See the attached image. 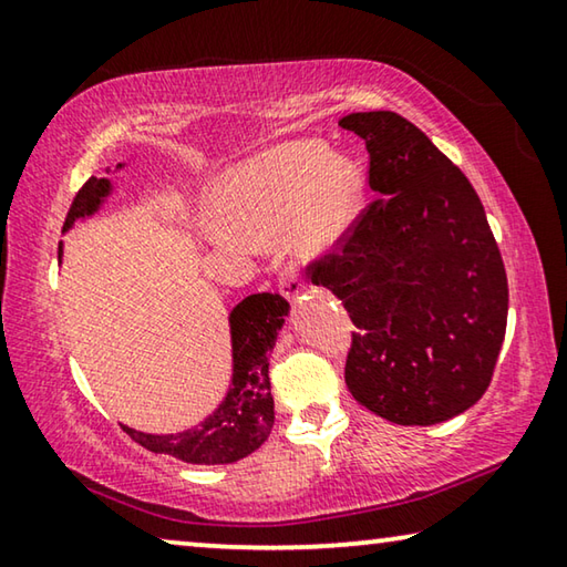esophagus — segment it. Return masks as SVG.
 Masks as SVG:
<instances>
[{
  "label": "esophagus",
  "mask_w": 567,
  "mask_h": 567,
  "mask_svg": "<svg viewBox=\"0 0 567 567\" xmlns=\"http://www.w3.org/2000/svg\"><path fill=\"white\" fill-rule=\"evenodd\" d=\"M302 287H305V285H302L300 275H297L295 267H292V265L285 267L282 275H280V292H282L285 297H290V300H295V297L302 292Z\"/></svg>",
  "instance_id": "34e87169"
}]
</instances>
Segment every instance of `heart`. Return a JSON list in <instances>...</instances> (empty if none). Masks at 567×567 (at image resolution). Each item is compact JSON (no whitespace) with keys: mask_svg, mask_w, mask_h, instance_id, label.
<instances>
[{"mask_svg":"<svg viewBox=\"0 0 567 567\" xmlns=\"http://www.w3.org/2000/svg\"><path fill=\"white\" fill-rule=\"evenodd\" d=\"M362 179L350 159L322 142L272 147L227 169L207 192V215L223 235L265 243L287 227L300 252L338 239L360 203Z\"/></svg>","mask_w":567,"mask_h":567,"instance_id":"b5f03b06","label":"heart"}]
</instances>
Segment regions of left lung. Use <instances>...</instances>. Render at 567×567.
<instances>
[{"label":"left lung","mask_w":567,"mask_h":567,"mask_svg":"<svg viewBox=\"0 0 567 567\" xmlns=\"http://www.w3.org/2000/svg\"><path fill=\"white\" fill-rule=\"evenodd\" d=\"M364 140L370 203L310 280L352 320L344 382L398 425H435L483 398L507 324V277L477 192L398 112L340 120Z\"/></svg>","instance_id":"8db88e82"}]
</instances>
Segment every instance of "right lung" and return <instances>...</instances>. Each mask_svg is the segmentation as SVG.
Listing matches in <instances>:
<instances>
[{
  "mask_svg": "<svg viewBox=\"0 0 567 567\" xmlns=\"http://www.w3.org/2000/svg\"><path fill=\"white\" fill-rule=\"evenodd\" d=\"M107 195L110 179L90 177L72 199L64 229H70L74 219L92 215ZM287 307L290 305L282 295L260 292L245 297L229 315L235 360L233 388L223 405L203 425L177 435H147L132 427H124V433L150 453L195 465H227L255 453L275 425V400L267 370H270V352L285 322Z\"/></svg>",
  "mask_w": 567,
  "mask_h": 567,
  "instance_id": "right-lung-1",
  "label": "right lung"
}]
</instances>
